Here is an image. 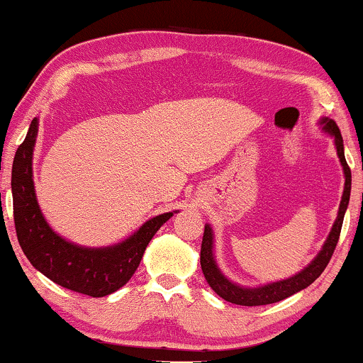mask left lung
I'll return each instance as SVG.
<instances>
[{
  "label": "left lung",
  "mask_w": 363,
  "mask_h": 363,
  "mask_svg": "<svg viewBox=\"0 0 363 363\" xmlns=\"http://www.w3.org/2000/svg\"><path fill=\"white\" fill-rule=\"evenodd\" d=\"M319 125L322 127V130H324L327 135L334 138L337 155H339L342 170H344V177H345L344 193H342L339 211H337V218L334 225H332L329 236H327L325 242L322 245V250L317 252V256L304 267V269L296 272L294 276L286 277V279H281V281L267 282V284H262L257 287H246L228 279V277L221 272L220 267H218L216 259H215V250H213V247H215V235H213L211 226L205 225V233H203V241H201V255H200L201 271L203 274H205V279L208 284H210L211 289L215 291L218 296L223 297L225 301L233 302V304H238V306H250V307L274 304V302L286 299V297L296 294V292H299L302 289H306L307 286H311L312 282H314L317 277L324 272L327 264H329L330 257L334 255L337 241H339L347 206H349L352 173H350L349 165H347L345 153H344V140H342L340 130L339 127H337V123L334 121H330V118L322 117L319 121Z\"/></svg>",
  "instance_id": "8db88e82"
}]
</instances>
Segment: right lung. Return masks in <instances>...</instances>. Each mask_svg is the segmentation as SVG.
Returning a JSON list of instances; mask_svg holds the SVG:
<instances>
[{"label":"right lung","mask_w":363,"mask_h":363,"mask_svg":"<svg viewBox=\"0 0 363 363\" xmlns=\"http://www.w3.org/2000/svg\"><path fill=\"white\" fill-rule=\"evenodd\" d=\"M39 118L34 117L26 138L14 155L11 191L14 226L19 246L29 262L56 284L81 294L104 297L125 286L140 264L155 233L177 211L163 213L143 223L117 245L106 247L79 246L57 235L39 208L33 180V152Z\"/></svg>","instance_id":"add662e5"}]
</instances>
